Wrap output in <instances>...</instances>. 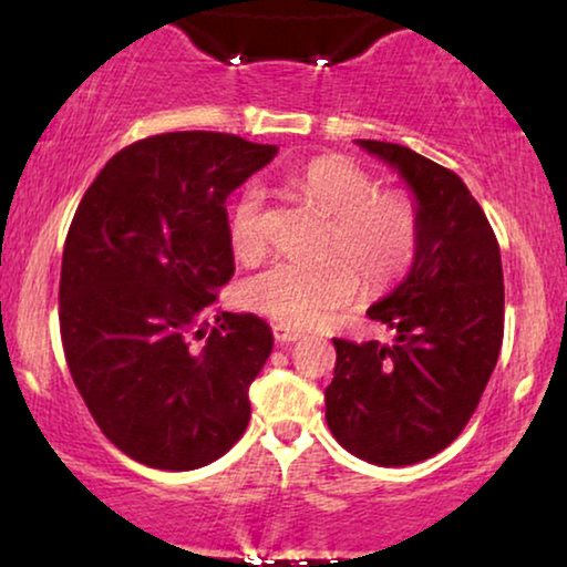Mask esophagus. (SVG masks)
I'll list each match as a JSON object with an SVG mask.
<instances>
[{
	"mask_svg": "<svg viewBox=\"0 0 567 567\" xmlns=\"http://www.w3.org/2000/svg\"><path fill=\"white\" fill-rule=\"evenodd\" d=\"M274 338H276V343L289 346V343H297V340L301 338V332L286 328V324H274Z\"/></svg>",
	"mask_w": 567,
	"mask_h": 567,
	"instance_id": "esophagus-1",
	"label": "esophagus"
}]
</instances>
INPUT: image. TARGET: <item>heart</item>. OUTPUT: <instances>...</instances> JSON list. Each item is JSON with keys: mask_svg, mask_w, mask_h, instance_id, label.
<instances>
[{"mask_svg": "<svg viewBox=\"0 0 567 567\" xmlns=\"http://www.w3.org/2000/svg\"><path fill=\"white\" fill-rule=\"evenodd\" d=\"M299 190L332 216L328 247L344 258L320 262L276 260L247 276L237 289L245 309L286 328H312L359 293V274L369 284H390L405 274L417 247V212L402 193H379L374 177L348 159H315L297 177ZM229 245L239 260H255L266 247L262 190H243L229 214Z\"/></svg>", "mask_w": 567, "mask_h": 567, "instance_id": "obj_1", "label": "heart"}]
</instances>
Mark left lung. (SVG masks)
<instances>
[{
	"label": "left lung",
	"instance_id": "obj_1",
	"mask_svg": "<svg viewBox=\"0 0 567 567\" xmlns=\"http://www.w3.org/2000/svg\"><path fill=\"white\" fill-rule=\"evenodd\" d=\"M408 185L417 247L408 276L369 307L392 343L332 338L324 417L338 444L379 467L439 454L475 413L503 343L501 247L460 175L408 146L355 138Z\"/></svg>",
	"mask_w": 567,
	"mask_h": 567
}]
</instances>
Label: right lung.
Listing matches in <instances>:
<instances>
[{"label": "right lung", "instance_id": "obj_1", "mask_svg": "<svg viewBox=\"0 0 567 567\" xmlns=\"http://www.w3.org/2000/svg\"><path fill=\"white\" fill-rule=\"evenodd\" d=\"M278 154L214 131L126 146L76 206L61 258V343L100 431L154 470H198L250 423L274 351L260 317L204 322L235 274L224 200Z\"/></svg>", "mask_w": 567, "mask_h": 567}]
</instances>
